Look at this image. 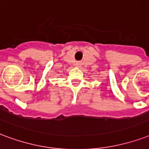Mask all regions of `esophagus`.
<instances>
[{
	"label": "esophagus",
	"instance_id": "1",
	"mask_svg": "<svg viewBox=\"0 0 149 149\" xmlns=\"http://www.w3.org/2000/svg\"><path fill=\"white\" fill-rule=\"evenodd\" d=\"M75 65H76L77 67H81V62H76V64H75Z\"/></svg>",
	"mask_w": 149,
	"mask_h": 149
}]
</instances>
